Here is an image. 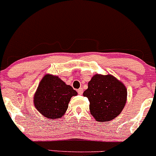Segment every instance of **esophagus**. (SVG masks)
<instances>
[{"label":"esophagus","mask_w":156,"mask_h":156,"mask_svg":"<svg viewBox=\"0 0 156 156\" xmlns=\"http://www.w3.org/2000/svg\"><path fill=\"white\" fill-rule=\"evenodd\" d=\"M77 92H78V94H83V89L82 88H79V89L77 90Z\"/></svg>","instance_id":"34e87169"}]
</instances>
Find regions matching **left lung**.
<instances>
[{
    "label": "left lung",
    "instance_id": "left-lung-1",
    "mask_svg": "<svg viewBox=\"0 0 156 156\" xmlns=\"http://www.w3.org/2000/svg\"><path fill=\"white\" fill-rule=\"evenodd\" d=\"M90 102L89 109L97 121L113 120L124 108L127 98L125 85L111 74L94 75L83 93Z\"/></svg>",
    "mask_w": 156,
    "mask_h": 156
}]
</instances>
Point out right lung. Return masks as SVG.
<instances>
[{
	"mask_svg": "<svg viewBox=\"0 0 156 156\" xmlns=\"http://www.w3.org/2000/svg\"><path fill=\"white\" fill-rule=\"evenodd\" d=\"M76 95L77 92L57 76L46 74L38 84L33 102L43 116L54 120L65 115L71 98Z\"/></svg>",
	"mask_w": 156,
	"mask_h": 156,
	"instance_id": "1",
	"label": "right lung"
}]
</instances>
